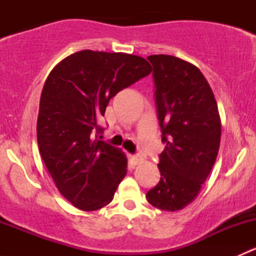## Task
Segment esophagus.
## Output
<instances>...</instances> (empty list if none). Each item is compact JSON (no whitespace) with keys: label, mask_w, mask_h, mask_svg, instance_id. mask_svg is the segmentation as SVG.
<instances>
[{"label":"esophagus","mask_w":256,"mask_h":256,"mask_svg":"<svg viewBox=\"0 0 256 256\" xmlns=\"http://www.w3.org/2000/svg\"><path fill=\"white\" fill-rule=\"evenodd\" d=\"M131 161H132L134 164H140L141 162H142V158H141L140 156H136V154H134V156H131Z\"/></svg>","instance_id":"obj_1"}]
</instances>
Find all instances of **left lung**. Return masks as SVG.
<instances>
[{"mask_svg": "<svg viewBox=\"0 0 256 256\" xmlns=\"http://www.w3.org/2000/svg\"><path fill=\"white\" fill-rule=\"evenodd\" d=\"M147 59L154 66V102L166 147L160 154V182L146 198L154 207L176 212L194 200L212 171L220 144V116L197 66L164 54Z\"/></svg>", "mask_w": 256, "mask_h": 256, "instance_id": "1", "label": "left lung"}]
</instances>
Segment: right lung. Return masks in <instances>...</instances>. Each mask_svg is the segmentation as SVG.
Segmentation results:
<instances>
[{
    "label": "right lung",
    "mask_w": 256,
    "mask_h": 256,
    "mask_svg": "<svg viewBox=\"0 0 256 256\" xmlns=\"http://www.w3.org/2000/svg\"><path fill=\"white\" fill-rule=\"evenodd\" d=\"M142 56L85 49L64 58L49 73L40 95L37 140L56 188L82 210H96L112 200L126 176L120 148L95 138L98 118L120 90L148 76Z\"/></svg>",
    "instance_id": "1"
}]
</instances>
